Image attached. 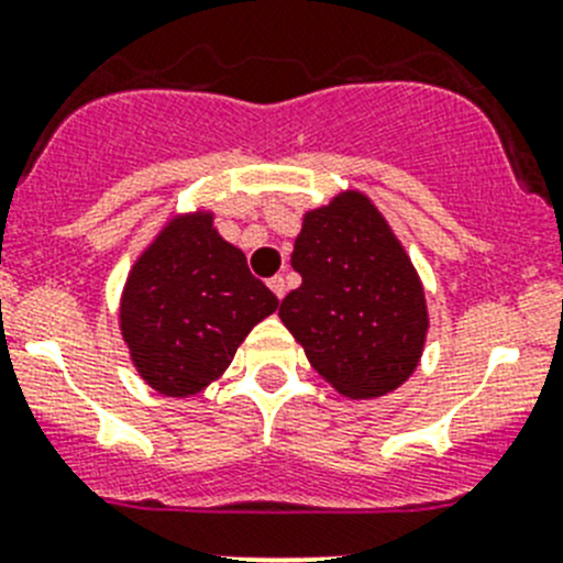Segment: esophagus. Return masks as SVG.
<instances>
[{"instance_id":"34e87169","label":"esophagus","mask_w":563,"mask_h":563,"mask_svg":"<svg viewBox=\"0 0 563 563\" xmlns=\"http://www.w3.org/2000/svg\"><path fill=\"white\" fill-rule=\"evenodd\" d=\"M269 288H272V291H275V297H277V299L286 297V280H283L280 275L272 277V280H269Z\"/></svg>"}]
</instances>
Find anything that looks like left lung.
Here are the masks:
<instances>
[{
	"label": "left lung",
	"mask_w": 563,
	"mask_h": 563,
	"mask_svg": "<svg viewBox=\"0 0 563 563\" xmlns=\"http://www.w3.org/2000/svg\"><path fill=\"white\" fill-rule=\"evenodd\" d=\"M291 266L302 286L286 294L280 319L324 380L369 400L417 369L428 333L424 294L369 199L350 191L311 210Z\"/></svg>",
	"instance_id": "8db88e82"
}]
</instances>
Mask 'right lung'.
I'll return each mask as SVG.
<instances>
[{"mask_svg": "<svg viewBox=\"0 0 563 563\" xmlns=\"http://www.w3.org/2000/svg\"><path fill=\"white\" fill-rule=\"evenodd\" d=\"M277 306L210 217H188L163 230L130 272L122 333L141 377L186 397L222 375L235 346Z\"/></svg>", "mask_w": 563, "mask_h": 563, "instance_id": "1", "label": "right lung"}]
</instances>
